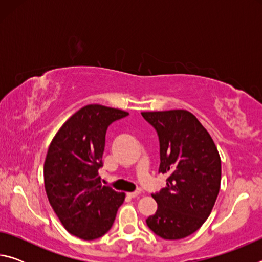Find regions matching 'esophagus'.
Wrapping results in <instances>:
<instances>
[{
    "instance_id": "esophagus-1",
    "label": "esophagus",
    "mask_w": 262,
    "mask_h": 262,
    "mask_svg": "<svg viewBox=\"0 0 262 262\" xmlns=\"http://www.w3.org/2000/svg\"><path fill=\"white\" fill-rule=\"evenodd\" d=\"M127 195L129 198H136V196H139V195H140V192H130V193H127Z\"/></svg>"
}]
</instances>
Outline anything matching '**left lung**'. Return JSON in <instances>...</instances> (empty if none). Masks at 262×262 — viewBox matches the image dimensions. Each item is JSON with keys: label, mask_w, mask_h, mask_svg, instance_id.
I'll return each mask as SVG.
<instances>
[{"label": "left lung", "mask_w": 262, "mask_h": 262, "mask_svg": "<svg viewBox=\"0 0 262 262\" xmlns=\"http://www.w3.org/2000/svg\"><path fill=\"white\" fill-rule=\"evenodd\" d=\"M157 132L158 173L166 187L152 194L158 208L147 219L154 233L181 239L194 233L209 217L221 186V158L209 133L185 110L142 112Z\"/></svg>", "instance_id": "obj_1"}]
</instances>
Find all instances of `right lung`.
Wrapping results in <instances>:
<instances>
[{
	"label": "right lung",
	"mask_w": 262,
	"mask_h": 262,
	"mask_svg": "<svg viewBox=\"0 0 262 262\" xmlns=\"http://www.w3.org/2000/svg\"><path fill=\"white\" fill-rule=\"evenodd\" d=\"M125 111L88 105L70 117L48 148L43 179L51 206L69 233L94 241L112 228L125 193L100 183L105 135Z\"/></svg>",
	"instance_id": "right-lung-1"
}]
</instances>
